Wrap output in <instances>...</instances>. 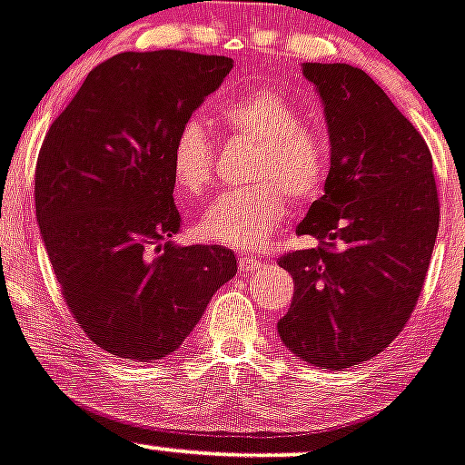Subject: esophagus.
I'll return each instance as SVG.
<instances>
[{
  "label": "esophagus",
  "instance_id": "obj_1",
  "mask_svg": "<svg viewBox=\"0 0 465 465\" xmlns=\"http://www.w3.org/2000/svg\"><path fill=\"white\" fill-rule=\"evenodd\" d=\"M260 267H262V260L249 258V255L240 258V272L242 273H251V272H255V269H260Z\"/></svg>",
  "mask_w": 465,
  "mask_h": 465
}]
</instances>
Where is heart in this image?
<instances>
[{"label": "heart", "mask_w": 465, "mask_h": 465, "mask_svg": "<svg viewBox=\"0 0 465 465\" xmlns=\"http://www.w3.org/2000/svg\"><path fill=\"white\" fill-rule=\"evenodd\" d=\"M219 121L232 134L255 143L253 184L219 193L203 212L198 230L205 240L232 249H255L285 214L292 201L317 196L329 173V150L317 132L303 127L294 104L272 91L253 88L230 97L219 107ZM214 148L205 125L189 118L171 148L173 183L184 193H201L212 180Z\"/></svg>", "instance_id": "obj_1"}]
</instances>
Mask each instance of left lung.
I'll return each instance as SVG.
<instances>
[{
  "instance_id": "1",
  "label": "left lung",
  "mask_w": 465,
  "mask_h": 465,
  "mask_svg": "<svg viewBox=\"0 0 465 465\" xmlns=\"http://www.w3.org/2000/svg\"><path fill=\"white\" fill-rule=\"evenodd\" d=\"M324 107L331 169L299 223L315 249L278 260L294 299L278 335L322 370L370 361L404 329L439 232L431 153L379 84L347 64H303Z\"/></svg>"
}]
</instances>
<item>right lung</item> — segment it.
<instances>
[{"label": "right lung", "instance_id": "right-lung-1", "mask_svg": "<svg viewBox=\"0 0 465 465\" xmlns=\"http://www.w3.org/2000/svg\"><path fill=\"white\" fill-rule=\"evenodd\" d=\"M230 68L228 56L123 52L88 73L43 141V244L77 324L112 356L173 353L237 273L230 249L171 240L175 134Z\"/></svg>", "mask_w": 465, "mask_h": 465}]
</instances>
